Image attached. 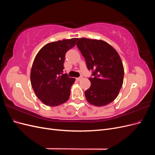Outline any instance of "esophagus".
<instances>
[{
  "label": "esophagus",
  "mask_w": 155,
  "mask_h": 155,
  "mask_svg": "<svg viewBox=\"0 0 155 155\" xmlns=\"http://www.w3.org/2000/svg\"><path fill=\"white\" fill-rule=\"evenodd\" d=\"M83 79V76H80L79 78H76V79L78 81H81V79Z\"/></svg>",
  "instance_id": "esophagus-1"
}]
</instances>
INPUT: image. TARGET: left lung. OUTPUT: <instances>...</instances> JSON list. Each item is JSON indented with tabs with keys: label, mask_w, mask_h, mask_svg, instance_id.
<instances>
[{
	"label": "left lung",
	"mask_w": 155,
	"mask_h": 155,
	"mask_svg": "<svg viewBox=\"0 0 155 155\" xmlns=\"http://www.w3.org/2000/svg\"><path fill=\"white\" fill-rule=\"evenodd\" d=\"M85 59L91 85L85 92L91 104L101 107L113 101L122 87L124 69L122 61L116 50L102 40L79 39L76 43Z\"/></svg>",
	"instance_id": "8db88e82"
}]
</instances>
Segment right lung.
<instances>
[{"mask_svg":"<svg viewBox=\"0 0 155 155\" xmlns=\"http://www.w3.org/2000/svg\"><path fill=\"white\" fill-rule=\"evenodd\" d=\"M73 38L52 42L42 48L33 63L30 79L37 97L46 105L55 107L67 101L75 79L63 74L65 54L76 45Z\"/></svg>","mask_w":155,"mask_h":155,"instance_id":"right-lung-1","label":"right lung"}]
</instances>
